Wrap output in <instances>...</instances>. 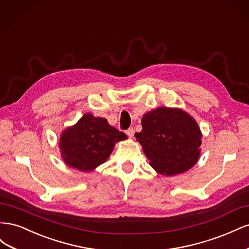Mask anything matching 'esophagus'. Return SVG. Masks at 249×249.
<instances>
[{"instance_id":"esophagus-1","label":"esophagus","mask_w":249,"mask_h":249,"mask_svg":"<svg viewBox=\"0 0 249 249\" xmlns=\"http://www.w3.org/2000/svg\"><path fill=\"white\" fill-rule=\"evenodd\" d=\"M126 135L129 136V138H133V136H134V129H133V127H130L129 130H126Z\"/></svg>"}]
</instances>
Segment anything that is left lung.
Returning a JSON list of instances; mask_svg holds the SVG:
<instances>
[{
    "label": "left lung",
    "instance_id": "1",
    "mask_svg": "<svg viewBox=\"0 0 249 249\" xmlns=\"http://www.w3.org/2000/svg\"><path fill=\"white\" fill-rule=\"evenodd\" d=\"M135 137L155 170L175 176L190 169L199 157L201 133L195 120L179 109L161 107L145 113Z\"/></svg>",
    "mask_w": 249,
    "mask_h": 249
}]
</instances>
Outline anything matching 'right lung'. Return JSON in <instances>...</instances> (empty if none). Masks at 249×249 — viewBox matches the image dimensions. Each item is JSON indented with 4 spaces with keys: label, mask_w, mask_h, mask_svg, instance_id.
I'll use <instances>...</instances> for the list:
<instances>
[{
    "label": "right lung",
    "mask_w": 249,
    "mask_h": 249,
    "mask_svg": "<svg viewBox=\"0 0 249 249\" xmlns=\"http://www.w3.org/2000/svg\"><path fill=\"white\" fill-rule=\"evenodd\" d=\"M124 139L126 135L110 125L106 119L87 113L62 133L59 145L69 166L90 171L106 162L115 143Z\"/></svg>",
    "instance_id": "obj_1"
}]
</instances>
